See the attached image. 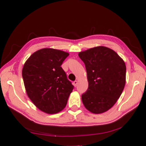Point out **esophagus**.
I'll use <instances>...</instances> for the list:
<instances>
[{
  "mask_svg": "<svg viewBox=\"0 0 146 146\" xmlns=\"http://www.w3.org/2000/svg\"><path fill=\"white\" fill-rule=\"evenodd\" d=\"M73 85H74V86H75V87H76V86H77V85H78V81H75V82H73Z\"/></svg>",
  "mask_w": 146,
  "mask_h": 146,
  "instance_id": "esophagus-1",
  "label": "esophagus"
}]
</instances>
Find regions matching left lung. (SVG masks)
<instances>
[{
	"mask_svg": "<svg viewBox=\"0 0 146 146\" xmlns=\"http://www.w3.org/2000/svg\"><path fill=\"white\" fill-rule=\"evenodd\" d=\"M85 64L88 88L82 95L85 107L95 114L105 112L120 97L125 85L126 66L115 51L105 46L78 53Z\"/></svg>",
	"mask_w": 146,
	"mask_h": 146,
	"instance_id": "8db88e82",
	"label": "left lung"
}]
</instances>
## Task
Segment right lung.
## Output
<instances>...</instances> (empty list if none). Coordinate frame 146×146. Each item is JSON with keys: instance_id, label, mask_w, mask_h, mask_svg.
Listing matches in <instances>:
<instances>
[{"instance_id": "obj_1", "label": "right lung", "mask_w": 146, "mask_h": 146, "mask_svg": "<svg viewBox=\"0 0 146 146\" xmlns=\"http://www.w3.org/2000/svg\"><path fill=\"white\" fill-rule=\"evenodd\" d=\"M69 53L43 48L27 59L22 71L27 95L35 106L48 114L60 112L66 107L73 85L61 67Z\"/></svg>"}]
</instances>
